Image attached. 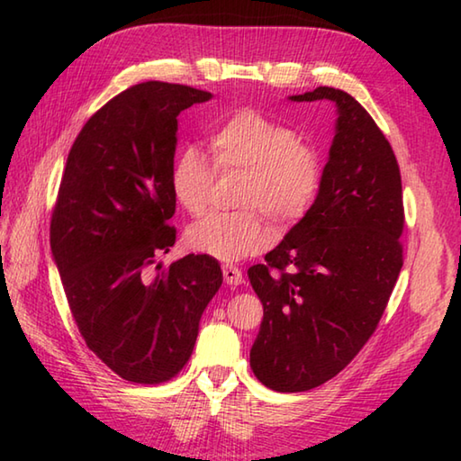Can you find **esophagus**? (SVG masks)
<instances>
[{
    "mask_svg": "<svg viewBox=\"0 0 461 461\" xmlns=\"http://www.w3.org/2000/svg\"><path fill=\"white\" fill-rule=\"evenodd\" d=\"M221 270H223L225 282L231 284V286H238V284L244 282V276H241V270H240V267L233 266V264H223Z\"/></svg>",
    "mask_w": 461,
    "mask_h": 461,
    "instance_id": "esophagus-1",
    "label": "esophagus"
}]
</instances>
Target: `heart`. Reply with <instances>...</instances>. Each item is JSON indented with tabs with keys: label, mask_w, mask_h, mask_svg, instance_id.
I'll use <instances>...</instances> for the list:
<instances>
[{
	"label": "heart",
	"mask_w": 461,
	"mask_h": 461,
	"mask_svg": "<svg viewBox=\"0 0 461 461\" xmlns=\"http://www.w3.org/2000/svg\"><path fill=\"white\" fill-rule=\"evenodd\" d=\"M220 171H241L236 212H215L189 225L191 249L233 262L259 252L272 240V220L288 228L311 212L322 183L321 155L298 132L256 108H238L209 132ZM213 167L202 150L185 145L173 157L171 194L191 215L207 207Z\"/></svg>",
	"instance_id": "b5f03b06"
}]
</instances>
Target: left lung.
Listing matches in <instances>:
<instances>
[{"label":"left lung","instance_id":"obj_1","mask_svg":"<svg viewBox=\"0 0 461 461\" xmlns=\"http://www.w3.org/2000/svg\"><path fill=\"white\" fill-rule=\"evenodd\" d=\"M290 100H330L339 119L312 209L248 270L264 306L249 365L280 393L332 379L371 339L403 266L405 223L397 158L371 114L329 86Z\"/></svg>","mask_w":461,"mask_h":461}]
</instances>
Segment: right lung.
I'll list each match as a JSON object with an SVG mask.
<instances>
[{"label":"right lung","instance_id":"right-lung-1","mask_svg":"<svg viewBox=\"0 0 461 461\" xmlns=\"http://www.w3.org/2000/svg\"><path fill=\"white\" fill-rule=\"evenodd\" d=\"M209 98L169 82L131 86L90 116L66 161L50 246L80 334L124 381L157 384L177 375L223 282L207 254L169 267L157 262L175 244L167 221L177 116Z\"/></svg>","mask_w":461,"mask_h":461}]
</instances>
